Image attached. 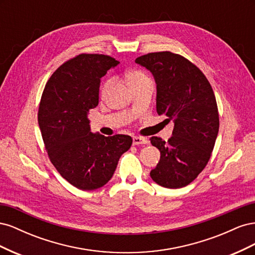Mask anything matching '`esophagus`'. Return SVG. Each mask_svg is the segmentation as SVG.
I'll return each mask as SVG.
<instances>
[{"label": "esophagus", "instance_id": "1", "mask_svg": "<svg viewBox=\"0 0 255 255\" xmlns=\"http://www.w3.org/2000/svg\"><path fill=\"white\" fill-rule=\"evenodd\" d=\"M149 140L144 137L140 136H134L133 137V144H148Z\"/></svg>", "mask_w": 255, "mask_h": 255}]
</instances>
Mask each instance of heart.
<instances>
[{"instance_id":"b5f03b06","label":"heart","mask_w":255,"mask_h":255,"mask_svg":"<svg viewBox=\"0 0 255 255\" xmlns=\"http://www.w3.org/2000/svg\"><path fill=\"white\" fill-rule=\"evenodd\" d=\"M127 80L129 84V87L132 86V85H135L137 83H140V82H143V81H146L149 80L146 76L142 73V72H139V71H133L128 74L127 76ZM113 83L114 81L112 79H109L107 81H105V83L103 84V86L101 88V96L102 97H105L107 94H109V91L111 90L112 86H113Z\"/></svg>"}]
</instances>
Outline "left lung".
I'll use <instances>...</instances> for the list:
<instances>
[{
	"instance_id": "1",
	"label": "left lung",
	"mask_w": 255,
	"mask_h": 255,
	"mask_svg": "<svg viewBox=\"0 0 255 255\" xmlns=\"http://www.w3.org/2000/svg\"><path fill=\"white\" fill-rule=\"evenodd\" d=\"M153 74L156 111L173 121L168 141L150 138L160 152L152 180L166 188H181L194 181L212 155L219 130V115L210 82L188 59L172 52L149 53L135 59Z\"/></svg>"
}]
</instances>
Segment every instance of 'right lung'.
<instances>
[{
	"label": "right lung",
	"mask_w": 255,
	"mask_h": 255,
	"mask_svg": "<svg viewBox=\"0 0 255 255\" xmlns=\"http://www.w3.org/2000/svg\"><path fill=\"white\" fill-rule=\"evenodd\" d=\"M118 64L103 54H80L51 75L42 92L38 123L45 150L59 174L82 190L104 186L133 142L128 135L94 134L89 126L101 78Z\"/></svg>",
	"instance_id": "obj_1"
}]
</instances>
